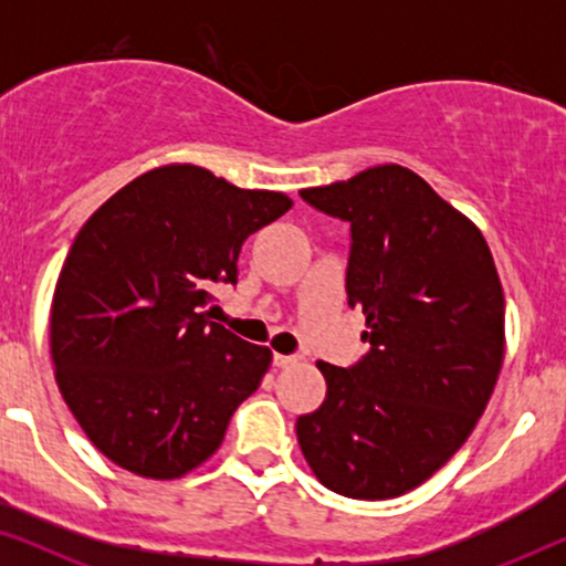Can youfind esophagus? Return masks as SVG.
<instances>
[{
    "label": "esophagus",
    "instance_id": "34e87169",
    "mask_svg": "<svg viewBox=\"0 0 566 566\" xmlns=\"http://www.w3.org/2000/svg\"><path fill=\"white\" fill-rule=\"evenodd\" d=\"M298 358L296 355H273V366L275 368H289V366H293V363H296Z\"/></svg>",
    "mask_w": 566,
    "mask_h": 566
}]
</instances>
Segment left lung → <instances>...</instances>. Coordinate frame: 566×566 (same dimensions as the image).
<instances>
[{"instance_id":"8db88e82","label":"left lung","mask_w":566,"mask_h":566,"mask_svg":"<svg viewBox=\"0 0 566 566\" xmlns=\"http://www.w3.org/2000/svg\"><path fill=\"white\" fill-rule=\"evenodd\" d=\"M350 223L347 304L366 314L368 353L316 363L327 397L296 420L298 446L327 490L399 497L430 479L474 430L505 355V298L482 231L420 175L370 167L301 190Z\"/></svg>"}]
</instances>
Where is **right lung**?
Returning a JSON list of instances; mask_svg holds the SVG:
<instances>
[{"mask_svg": "<svg viewBox=\"0 0 566 566\" xmlns=\"http://www.w3.org/2000/svg\"><path fill=\"white\" fill-rule=\"evenodd\" d=\"M291 208L203 167L151 169L76 234L51 306L56 384L103 455L177 479L216 453L270 350L208 322L213 283L237 285L244 239Z\"/></svg>", "mask_w": 566, "mask_h": 566, "instance_id": "1", "label": "right lung"}]
</instances>
